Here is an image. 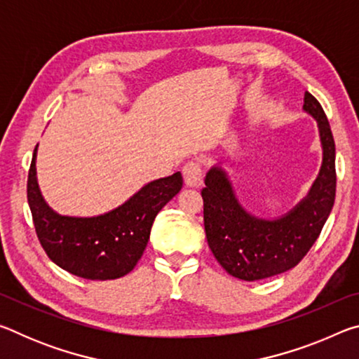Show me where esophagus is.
Wrapping results in <instances>:
<instances>
[{"label":"esophagus","mask_w":359,"mask_h":359,"mask_svg":"<svg viewBox=\"0 0 359 359\" xmlns=\"http://www.w3.org/2000/svg\"><path fill=\"white\" fill-rule=\"evenodd\" d=\"M184 180L188 187L198 188L203 184V169L198 163L190 161L184 166Z\"/></svg>","instance_id":"obj_1"}]
</instances>
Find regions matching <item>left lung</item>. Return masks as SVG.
Listing matches in <instances>:
<instances>
[{
  "mask_svg": "<svg viewBox=\"0 0 359 359\" xmlns=\"http://www.w3.org/2000/svg\"><path fill=\"white\" fill-rule=\"evenodd\" d=\"M302 111L317 121L321 166L294 208L276 218L253 215L241 204L222 163L205 174L204 228L212 253L229 276L253 282L290 271L311 250L336 198V145L323 107L306 92Z\"/></svg>",
  "mask_w": 359,
  "mask_h": 359,
  "instance_id": "left-lung-1",
  "label": "left lung"
}]
</instances>
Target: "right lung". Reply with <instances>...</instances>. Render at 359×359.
I'll return each instance as SVG.
<instances>
[{"mask_svg":"<svg viewBox=\"0 0 359 359\" xmlns=\"http://www.w3.org/2000/svg\"><path fill=\"white\" fill-rule=\"evenodd\" d=\"M36 145L28 172V204L36 234L53 263L88 280H112L128 274L147 247L158 212L182 188V174L151 180L123 204L93 217L62 215L42 196L36 172Z\"/></svg>","mask_w":359,"mask_h":359,"instance_id":"right-lung-1","label":"right lung"}]
</instances>
